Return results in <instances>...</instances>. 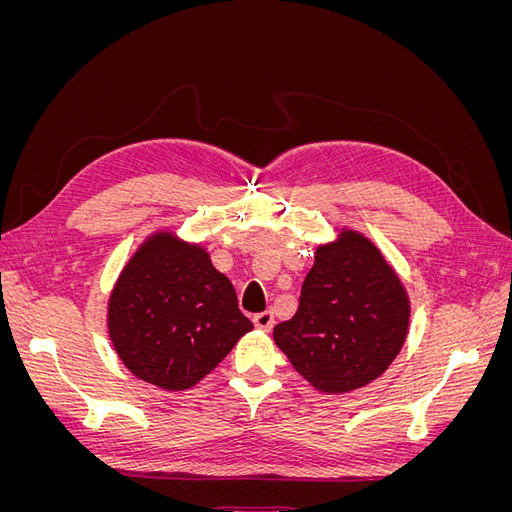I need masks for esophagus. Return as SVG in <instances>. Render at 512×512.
Returning <instances> with one entry per match:
<instances>
[{"instance_id": "esophagus-1", "label": "esophagus", "mask_w": 512, "mask_h": 512, "mask_svg": "<svg viewBox=\"0 0 512 512\" xmlns=\"http://www.w3.org/2000/svg\"><path fill=\"white\" fill-rule=\"evenodd\" d=\"M273 322H275V318H273V312H269V309H267V312H260V314L254 316V324L260 331H271Z\"/></svg>"}]
</instances>
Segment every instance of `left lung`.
I'll list each match as a JSON object with an SVG mask.
<instances>
[{"mask_svg": "<svg viewBox=\"0 0 512 512\" xmlns=\"http://www.w3.org/2000/svg\"><path fill=\"white\" fill-rule=\"evenodd\" d=\"M410 329V297L389 260L363 232L342 228L320 243L299 309L273 329L292 367L314 389H363L395 361Z\"/></svg>", "mask_w": 512, "mask_h": 512, "instance_id": "left-lung-1", "label": "left lung"}]
</instances>
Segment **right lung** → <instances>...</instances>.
Segmentation results:
<instances>
[{
  "label": "right lung",
  "mask_w": 512,
  "mask_h": 512,
  "mask_svg": "<svg viewBox=\"0 0 512 512\" xmlns=\"http://www.w3.org/2000/svg\"><path fill=\"white\" fill-rule=\"evenodd\" d=\"M111 344L132 374L164 391L192 389L254 329L200 243L156 230L108 294Z\"/></svg>",
  "instance_id": "obj_1"
}]
</instances>
